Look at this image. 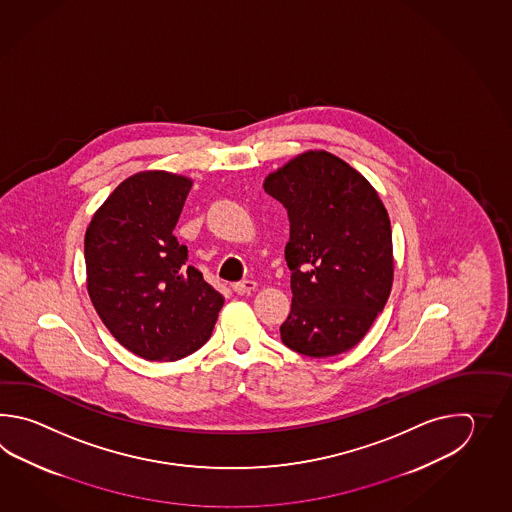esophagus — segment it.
Masks as SVG:
<instances>
[{
  "mask_svg": "<svg viewBox=\"0 0 512 512\" xmlns=\"http://www.w3.org/2000/svg\"><path fill=\"white\" fill-rule=\"evenodd\" d=\"M254 289H256V282L252 280H243L232 285V291L236 294H251Z\"/></svg>",
  "mask_w": 512,
  "mask_h": 512,
  "instance_id": "34e87169",
  "label": "esophagus"
}]
</instances>
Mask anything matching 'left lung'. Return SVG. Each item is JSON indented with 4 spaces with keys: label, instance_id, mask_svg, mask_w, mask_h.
<instances>
[{
    "label": "left lung",
    "instance_id": "left-lung-1",
    "mask_svg": "<svg viewBox=\"0 0 512 512\" xmlns=\"http://www.w3.org/2000/svg\"><path fill=\"white\" fill-rule=\"evenodd\" d=\"M289 216L293 304L282 342L305 357L357 346L393 282L392 227L375 188L327 152H305L263 183Z\"/></svg>",
    "mask_w": 512,
    "mask_h": 512
}]
</instances>
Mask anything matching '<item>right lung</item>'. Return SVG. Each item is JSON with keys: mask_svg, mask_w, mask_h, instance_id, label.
<instances>
[{"mask_svg": "<svg viewBox=\"0 0 512 512\" xmlns=\"http://www.w3.org/2000/svg\"><path fill=\"white\" fill-rule=\"evenodd\" d=\"M192 181L141 172L98 208L84 240L87 293L109 333L146 360H179L207 342L223 296L186 265L174 229Z\"/></svg>", "mask_w": 512, "mask_h": 512, "instance_id": "obj_1", "label": "right lung"}]
</instances>
